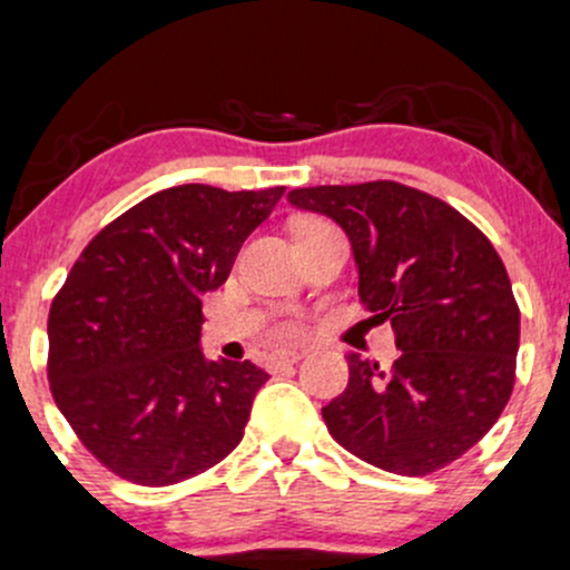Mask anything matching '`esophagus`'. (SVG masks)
<instances>
[{
    "label": "esophagus",
    "instance_id": "1",
    "mask_svg": "<svg viewBox=\"0 0 570 570\" xmlns=\"http://www.w3.org/2000/svg\"><path fill=\"white\" fill-rule=\"evenodd\" d=\"M303 357V352H295V350H286V352H278V355H273V368H281V365H295L297 361Z\"/></svg>",
    "mask_w": 570,
    "mask_h": 570
}]
</instances>
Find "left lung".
<instances>
[{
    "label": "left lung",
    "instance_id": "8db88e82",
    "mask_svg": "<svg viewBox=\"0 0 570 570\" xmlns=\"http://www.w3.org/2000/svg\"><path fill=\"white\" fill-rule=\"evenodd\" d=\"M289 205L344 229L361 301L401 350L393 368L346 355V391L322 406L335 442L395 475L464 456L517 376L519 305L494 245L459 209L391 179L297 188Z\"/></svg>",
    "mask_w": 570,
    "mask_h": 570
}]
</instances>
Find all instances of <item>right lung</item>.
<instances>
[{
  "instance_id": "obj_1",
  "label": "right lung",
  "mask_w": 570,
  "mask_h": 570,
  "mask_svg": "<svg viewBox=\"0 0 570 570\" xmlns=\"http://www.w3.org/2000/svg\"><path fill=\"white\" fill-rule=\"evenodd\" d=\"M284 185H177L81 250L48 314V382L87 451L125 481L171 487L239 445L267 371L207 361L202 297L218 289Z\"/></svg>"
}]
</instances>
